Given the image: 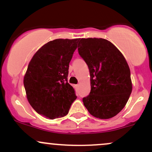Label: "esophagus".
Here are the masks:
<instances>
[{
    "label": "esophagus",
    "mask_w": 152,
    "mask_h": 152,
    "mask_svg": "<svg viewBox=\"0 0 152 152\" xmlns=\"http://www.w3.org/2000/svg\"><path fill=\"white\" fill-rule=\"evenodd\" d=\"M79 86V84H78V85H77V86Z\"/></svg>",
    "instance_id": "obj_1"
}]
</instances>
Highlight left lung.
I'll return each mask as SVG.
<instances>
[{"label":"left lung","mask_w":152,"mask_h":152,"mask_svg":"<svg viewBox=\"0 0 152 152\" xmlns=\"http://www.w3.org/2000/svg\"><path fill=\"white\" fill-rule=\"evenodd\" d=\"M79 54L87 64L91 91L83 102L91 115L109 119L123 109L132 91L131 71L124 56L102 38L80 39Z\"/></svg>","instance_id":"1"}]
</instances>
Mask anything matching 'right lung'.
I'll use <instances>...</instances> for the list:
<instances>
[{"mask_svg":"<svg viewBox=\"0 0 152 152\" xmlns=\"http://www.w3.org/2000/svg\"><path fill=\"white\" fill-rule=\"evenodd\" d=\"M79 39L48 42L34 55L24 78L26 97L38 114L50 119L68 113L77 98L68 82V68Z\"/></svg>","mask_w":152,"mask_h":152,"instance_id":"right-lung-1","label":"right lung"}]
</instances>
